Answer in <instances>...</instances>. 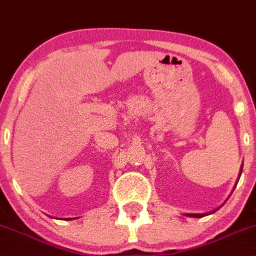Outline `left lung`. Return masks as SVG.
<instances>
[{"instance_id":"obj_1","label":"left lung","mask_w":256,"mask_h":256,"mask_svg":"<svg viewBox=\"0 0 256 256\" xmlns=\"http://www.w3.org/2000/svg\"><path fill=\"white\" fill-rule=\"evenodd\" d=\"M241 171H242V168H241ZM241 174V172H240ZM206 214H209V212H206ZM206 214H186V216H189V218H203V216H206Z\"/></svg>"}]
</instances>
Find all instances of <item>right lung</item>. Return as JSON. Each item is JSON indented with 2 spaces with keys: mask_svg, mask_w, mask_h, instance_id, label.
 Listing matches in <instances>:
<instances>
[{
  "mask_svg": "<svg viewBox=\"0 0 256 256\" xmlns=\"http://www.w3.org/2000/svg\"><path fill=\"white\" fill-rule=\"evenodd\" d=\"M64 220H72V218H64Z\"/></svg>",
  "mask_w": 256,
  "mask_h": 256,
  "instance_id": "obj_1",
  "label": "right lung"
}]
</instances>
